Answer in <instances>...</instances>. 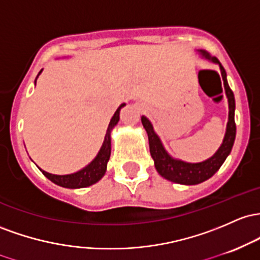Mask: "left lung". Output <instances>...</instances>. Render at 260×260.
Returning a JSON list of instances; mask_svg holds the SVG:
<instances>
[{"mask_svg": "<svg viewBox=\"0 0 260 260\" xmlns=\"http://www.w3.org/2000/svg\"><path fill=\"white\" fill-rule=\"evenodd\" d=\"M203 55L208 59L212 60L214 62H217L220 65L221 75H222V81L224 86V91H226V95L229 98V122H227V129L226 135H224L223 142L221 147L218 148L217 152L211 157V158L206 159L205 162L201 163H186L183 161H178V159L172 158L169 154L166 152L163 146L159 141L158 136L153 131L152 125H151L150 120L145 116H142L141 121L144 125L146 133L148 135V144H150V152L154 161V167H156L157 172L163 178L171 180V182L178 183V184H185V185H193L199 184L201 182H205L206 179L211 178L215 173L220 169L224 159L227 158L230 152L232 150L233 142H235L236 138V122H235V95H233L232 89L230 88L229 83H227L226 78V71L218 62L216 57H210L205 51H201Z\"/></svg>", "mask_w": 260, "mask_h": 260, "instance_id": "left-lung-1", "label": "left lung"}]
</instances>
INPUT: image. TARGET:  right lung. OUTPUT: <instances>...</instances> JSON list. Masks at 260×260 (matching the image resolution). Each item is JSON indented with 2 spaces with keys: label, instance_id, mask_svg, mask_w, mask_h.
<instances>
[{
  "label": "right lung",
  "instance_id": "right-lung-1",
  "mask_svg": "<svg viewBox=\"0 0 260 260\" xmlns=\"http://www.w3.org/2000/svg\"><path fill=\"white\" fill-rule=\"evenodd\" d=\"M124 106L125 104H121V106L116 109L115 114L113 115L112 120L109 122V126H108L106 138H104V142L101 151H99L97 157H95L86 168L77 172V173L67 174V176H55V174H50L48 173V172L40 169V171L43 172L44 176L48 178V179H50L52 183H55V184L60 186H63V188H84V186H89L94 184V183H97L98 180L104 176V173H106L107 171V163L109 161L110 157V133H112L113 127L118 124L119 113H120V109Z\"/></svg>",
  "mask_w": 260,
  "mask_h": 260
}]
</instances>
